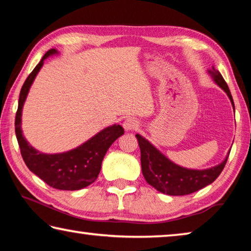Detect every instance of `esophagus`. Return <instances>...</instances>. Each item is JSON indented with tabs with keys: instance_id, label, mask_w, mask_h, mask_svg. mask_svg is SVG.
<instances>
[{
	"instance_id": "34e87169",
	"label": "esophagus",
	"mask_w": 251,
	"mask_h": 251,
	"mask_svg": "<svg viewBox=\"0 0 251 251\" xmlns=\"http://www.w3.org/2000/svg\"><path fill=\"white\" fill-rule=\"evenodd\" d=\"M123 127L125 130H134L137 129L139 127V123L135 120V118H127L123 123Z\"/></svg>"
}]
</instances>
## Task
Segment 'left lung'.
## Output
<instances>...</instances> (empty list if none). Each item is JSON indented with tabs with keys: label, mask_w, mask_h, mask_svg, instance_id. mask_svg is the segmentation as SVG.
I'll return each mask as SVG.
<instances>
[{
	"label": "left lung",
	"mask_w": 251,
	"mask_h": 251,
	"mask_svg": "<svg viewBox=\"0 0 251 251\" xmlns=\"http://www.w3.org/2000/svg\"><path fill=\"white\" fill-rule=\"evenodd\" d=\"M209 73L214 77L216 84L227 93L232 107L235 109L230 91L222 74L214 67H212V71H209ZM136 137L141 148L142 172L146 181L158 192L171 195V196H184V195L193 194L211 184L223 172L227 163L229 152H230L229 151L226 159L215 167L203 169V171L187 169L174 164L141 135L137 134Z\"/></svg>",
	"instance_id": "obj_1"
}]
</instances>
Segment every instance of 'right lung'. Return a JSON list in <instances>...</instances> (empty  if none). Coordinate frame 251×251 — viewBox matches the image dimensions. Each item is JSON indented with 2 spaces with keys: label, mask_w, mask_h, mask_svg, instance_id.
<instances>
[{
  "label": "right lung",
  "mask_w": 251,
  "mask_h": 251,
  "mask_svg": "<svg viewBox=\"0 0 251 251\" xmlns=\"http://www.w3.org/2000/svg\"><path fill=\"white\" fill-rule=\"evenodd\" d=\"M55 53H57V50L54 49L45 53L21 88L19 107L15 116V134L21 155L29 171L55 189L78 190L96 180L106 151L120 136L124 134V128L121 125L109 126L88 139L83 145L62 154H43L29 145L21 129L22 108L29 87L43 66L44 59Z\"/></svg>",
  "instance_id": "obj_1"
}]
</instances>
